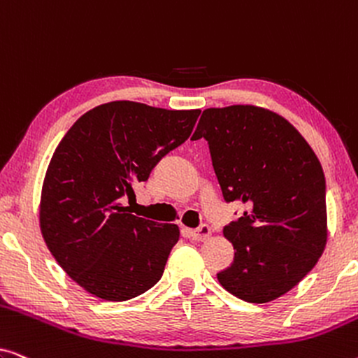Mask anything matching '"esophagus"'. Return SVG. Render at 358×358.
<instances>
[{"label": "esophagus", "mask_w": 358, "mask_h": 358, "mask_svg": "<svg viewBox=\"0 0 358 358\" xmlns=\"http://www.w3.org/2000/svg\"><path fill=\"white\" fill-rule=\"evenodd\" d=\"M190 234H192L195 241H205V239H208L210 234H212V229H210V227H207V224H202V227L194 229Z\"/></svg>", "instance_id": "34e87169"}]
</instances>
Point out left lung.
<instances>
[{"label": "left lung", "instance_id": "obj_1", "mask_svg": "<svg viewBox=\"0 0 358 358\" xmlns=\"http://www.w3.org/2000/svg\"><path fill=\"white\" fill-rule=\"evenodd\" d=\"M208 141L227 202L248 207L223 229L234 261L217 278L248 303L285 295L316 266L327 243L326 180L300 131L257 106L210 107L192 140Z\"/></svg>", "mask_w": 358, "mask_h": 358}]
</instances>
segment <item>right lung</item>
I'll return each instance as SVG.
<instances>
[{
	"instance_id": "right-lung-1",
	"label": "right lung",
	"mask_w": 358,
	"mask_h": 358,
	"mask_svg": "<svg viewBox=\"0 0 358 358\" xmlns=\"http://www.w3.org/2000/svg\"><path fill=\"white\" fill-rule=\"evenodd\" d=\"M200 115L134 101L107 102L78 119L53 151L38 222L52 256L81 288L106 301L150 290L179 241L178 224L135 217L122 199L192 134Z\"/></svg>"
}]
</instances>
